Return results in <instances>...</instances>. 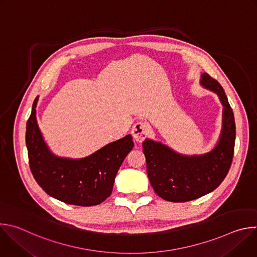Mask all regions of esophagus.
I'll return each instance as SVG.
<instances>
[{"instance_id": "1", "label": "esophagus", "mask_w": 257, "mask_h": 257, "mask_svg": "<svg viewBox=\"0 0 257 257\" xmlns=\"http://www.w3.org/2000/svg\"><path fill=\"white\" fill-rule=\"evenodd\" d=\"M131 133L137 142H142L149 134V126L145 122H137L133 126Z\"/></svg>"}]
</instances>
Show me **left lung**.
Listing matches in <instances>:
<instances>
[{
  "label": "left lung",
  "mask_w": 257,
  "mask_h": 257,
  "mask_svg": "<svg viewBox=\"0 0 257 257\" xmlns=\"http://www.w3.org/2000/svg\"><path fill=\"white\" fill-rule=\"evenodd\" d=\"M201 85L221 99L223 129L215 148L200 156H183L161 142L145 139L142 148L146 170L155 192L167 201L185 202L213 191L226 178L234 157L236 125L224 88L203 73Z\"/></svg>",
  "instance_id": "obj_1"
}]
</instances>
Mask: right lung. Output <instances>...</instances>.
<instances>
[{"mask_svg":"<svg viewBox=\"0 0 257 257\" xmlns=\"http://www.w3.org/2000/svg\"><path fill=\"white\" fill-rule=\"evenodd\" d=\"M39 96L26 124V148L30 171L50 196L68 204L97 205L112 194L116 175L133 149L131 135L111 142L78 160L53 155L44 141L35 117Z\"/></svg>","mask_w":257,"mask_h":257,"instance_id":"obj_1","label":"right lung"}]
</instances>
